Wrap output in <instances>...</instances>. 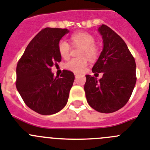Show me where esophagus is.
I'll list each match as a JSON object with an SVG mask.
<instances>
[{
	"label": "esophagus",
	"mask_w": 150,
	"mask_h": 150,
	"mask_svg": "<svg viewBox=\"0 0 150 150\" xmlns=\"http://www.w3.org/2000/svg\"><path fill=\"white\" fill-rule=\"evenodd\" d=\"M74 75H75V76H76H76H77L78 75H79V74H78L77 73H74Z\"/></svg>",
	"instance_id": "1"
}]
</instances>
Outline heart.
Masks as SVG:
<instances>
[{
    "label": "heart",
    "mask_w": 150,
    "mask_h": 150,
    "mask_svg": "<svg viewBox=\"0 0 150 150\" xmlns=\"http://www.w3.org/2000/svg\"><path fill=\"white\" fill-rule=\"evenodd\" d=\"M71 40L76 46H83L81 56L88 57L90 60H95L98 55V50L95 46V39L93 36L88 32H77L71 36ZM58 49L61 56L67 59L71 53V45L65 40H61L58 44ZM87 65V60L85 58L72 59L65 64V68L74 73H80Z\"/></svg>",
    "instance_id": "heart-1"
}]
</instances>
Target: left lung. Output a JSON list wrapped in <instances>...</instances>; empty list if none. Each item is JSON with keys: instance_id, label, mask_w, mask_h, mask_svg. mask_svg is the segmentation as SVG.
Segmentation results:
<instances>
[{"instance_id": "left-lung-1", "label": "left lung", "mask_w": 150, "mask_h": 150, "mask_svg": "<svg viewBox=\"0 0 150 150\" xmlns=\"http://www.w3.org/2000/svg\"><path fill=\"white\" fill-rule=\"evenodd\" d=\"M98 30L102 36L103 50L92 72L103 73V76L98 80L86 75L84 90L90 107L98 112L110 113L129 100L137 80L136 64L126 43L110 28L102 25Z\"/></svg>"}]
</instances>
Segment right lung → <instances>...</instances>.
Masks as SVG:
<instances>
[{
  "mask_svg": "<svg viewBox=\"0 0 150 150\" xmlns=\"http://www.w3.org/2000/svg\"><path fill=\"white\" fill-rule=\"evenodd\" d=\"M68 32L67 28L41 30L17 64L16 86L18 93L30 109L41 115L59 112L68 100L74 73L64 70L61 77H55L51 69L62 61L58 44Z\"/></svg>",
  "mask_w": 150,
  "mask_h": 150,
  "instance_id": "1",
  "label": "right lung"
}]
</instances>
